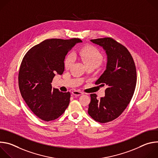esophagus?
I'll return each mask as SVG.
<instances>
[{"label": "esophagus", "mask_w": 158, "mask_h": 158, "mask_svg": "<svg viewBox=\"0 0 158 158\" xmlns=\"http://www.w3.org/2000/svg\"><path fill=\"white\" fill-rule=\"evenodd\" d=\"M84 93L82 92H81V91H74L73 92V94L76 96H79L82 94H83Z\"/></svg>", "instance_id": "esophagus-1"}]
</instances>
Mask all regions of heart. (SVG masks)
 <instances>
[{"instance_id": "heart-1", "label": "heart", "mask_w": 158, "mask_h": 158, "mask_svg": "<svg viewBox=\"0 0 158 158\" xmlns=\"http://www.w3.org/2000/svg\"><path fill=\"white\" fill-rule=\"evenodd\" d=\"M77 56L82 60L84 64L87 66L93 65L98 66L102 61L101 53L93 46H85L77 52ZM74 62V57L72 54H68L65 57L64 65L67 69H69Z\"/></svg>"}]
</instances>
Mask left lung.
Returning <instances> with one entry per match:
<instances>
[{"mask_svg":"<svg viewBox=\"0 0 158 158\" xmlns=\"http://www.w3.org/2000/svg\"><path fill=\"white\" fill-rule=\"evenodd\" d=\"M91 42L106 54V70L95 82L106 88L105 96L99 100L96 94H91L88 113L96 121L106 123L118 118L130 102L136 85V69L130 52L114 39L105 37Z\"/></svg>","mask_w":158,"mask_h":158,"instance_id":"1","label":"left lung"}]
</instances>
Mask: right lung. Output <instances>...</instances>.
Instances as JSON below:
<instances>
[{"label":"right lung","mask_w":158,"mask_h":158,"mask_svg":"<svg viewBox=\"0 0 158 158\" xmlns=\"http://www.w3.org/2000/svg\"><path fill=\"white\" fill-rule=\"evenodd\" d=\"M82 40L46 39L32 48L22 59L19 73V87L22 98L38 118L55 120L68 107L71 94L52 89L56 74L64 71L65 56Z\"/></svg>","instance_id":"add662e5"}]
</instances>
